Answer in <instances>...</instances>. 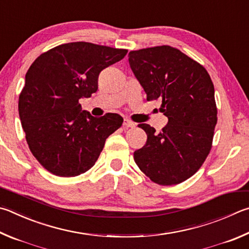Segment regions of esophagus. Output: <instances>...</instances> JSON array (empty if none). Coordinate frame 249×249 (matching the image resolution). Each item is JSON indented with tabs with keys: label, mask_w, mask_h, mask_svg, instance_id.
Instances as JSON below:
<instances>
[{
	"label": "esophagus",
	"mask_w": 249,
	"mask_h": 249,
	"mask_svg": "<svg viewBox=\"0 0 249 249\" xmlns=\"http://www.w3.org/2000/svg\"><path fill=\"white\" fill-rule=\"evenodd\" d=\"M123 125H124V127H135V126H136V124L134 123V122H132V121H129V120H127V119H125L124 120V123H123Z\"/></svg>",
	"instance_id": "1"
}]
</instances>
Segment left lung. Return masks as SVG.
<instances>
[{"label": "left lung", "instance_id": "left-lung-1", "mask_svg": "<svg viewBox=\"0 0 249 249\" xmlns=\"http://www.w3.org/2000/svg\"><path fill=\"white\" fill-rule=\"evenodd\" d=\"M128 62L147 100L162 99L161 111L169 119L160 133L148 124L138 125L147 142L134 152V160L157 184L182 183L199 170L211 149L218 117L210 76L170 46L130 51Z\"/></svg>", "mask_w": 249, "mask_h": 249}]
</instances>
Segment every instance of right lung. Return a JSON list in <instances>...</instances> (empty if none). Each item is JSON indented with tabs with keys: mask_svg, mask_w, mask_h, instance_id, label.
Here are the masks:
<instances>
[{
	"mask_svg": "<svg viewBox=\"0 0 249 249\" xmlns=\"http://www.w3.org/2000/svg\"><path fill=\"white\" fill-rule=\"evenodd\" d=\"M127 50L70 42L41 54L25 77L18 112L30 151L49 172L63 178L88 171L106 139L121 127L123 117L107 113L94 117L79 99L98 90L106 67L121 61Z\"/></svg>",
	"mask_w": 249,
	"mask_h": 249,
	"instance_id": "add662e5",
	"label": "right lung"
}]
</instances>
